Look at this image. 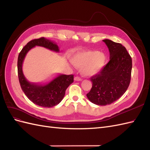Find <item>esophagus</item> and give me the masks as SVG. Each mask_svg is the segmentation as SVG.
<instances>
[{
    "mask_svg": "<svg viewBox=\"0 0 150 150\" xmlns=\"http://www.w3.org/2000/svg\"><path fill=\"white\" fill-rule=\"evenodd\" d=\"M74 80L76 81H82V79L79 78V77H78V76H76L74 78Z\"/></svg>",
    "mask_w": 150,
    "mask_h": 150,
    "instance_id": "1",
    "label": "esophagus"
}]
</instances>
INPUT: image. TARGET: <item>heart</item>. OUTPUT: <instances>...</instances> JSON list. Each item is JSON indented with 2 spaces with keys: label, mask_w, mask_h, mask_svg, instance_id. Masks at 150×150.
Listing matches in <instances>:
<instances>
[{
  "label": "heart",
  "mask_w": 150,
  "mask_h": 150,
  "mask_svg": "<svg viewBox=\"0 0 150 150\" xmlns=\"http://www.w3.org/2000/svg\"><path fill=\"white\" fill-rule=\"evenodd\" d=\"M77 67H83L85 76H92L101 72L107 64L108 58L104 53L98 51H88L79 52L71 59Z\"/></svg>",
  "instance_id": "obj_1"
}]
</instances>
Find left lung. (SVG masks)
Masks as SVG:
<instances>
[{"label":"left lung","mask_w":150,"mask_h":150,"mask_svg":"<svg viewBox=\"0 0 150 150\" xmlns=\"http://www.w3.org/2000/svg\"><path fill=\"white\" fill-rule=\"evenodd\" d=\"M110 51V61L98 74L92 76L93 86L86 94L97 105L106 106L120 98L131 81L132 59L122 45L109 39L103 40Z\"/></svg>","instance_id":"obj_1"}]
</instances>
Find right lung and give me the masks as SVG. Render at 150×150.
<instances>
[{
  "label": "right lung",
  "instance_id": "right-lung-1",
  "mask_svg": "<svg viewBox=\"0 0 150 150\" xmlns=\"http://www.w3.org/2000/svg\"><path fill=\"white\" fill-rule=\"evenodd\" d=\"M36 46L44 47L56 52L59 51L56 43L44 38L34 39L29 42L22 49L18 56L17 71L20 85L25 96L33 103L41 107H53L62 100L66 89L73 83L74 76L59 74L56 78L45 84L28 81L23 74L22 64L26 54Z\"/></svg>",
  "mask_w": 150,
  "mask_h": 150
}]
</instances>
